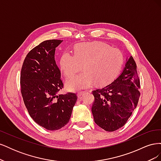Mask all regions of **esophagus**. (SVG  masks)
<instances>
[{"label":"esophagus","mask_w":161,"mask_h":161,"mask_svg":"<svg viewBox=\"0 0 161 161\" xmlns=\"http://www.w3.org/2000/svg\"><path fill=\"white\" fill-rule=\"evenodd\" d=\"M85 93V92L84 91H79V92H78V93H77V95H78V97H80L82 95H83Z\"/></svg>","instance_id":"34e87169"}]
</instances>
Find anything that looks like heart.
Wrapping results in <instances>:
<instances>
[{
    "mask_svg": "<svg viewBox=\"0 0 161 161\" xmlns=\"http://www.w3.org/2000/svg\"><path fill=\"white\" fill-rule=\"evenodd\" d=\"M123 63L119 49L99 42L81 43L75 47V54L66 50L60 58V69L67 77L83 68V72L66 82V88L72 91L89 88L95 82L99 85L109 83L119 74Z\"/></svg>",
    "mask_w": 161,
    "mask_h": 161,
    "instance_id": "heart-1",
    "label": "heart"
}]
</instances>
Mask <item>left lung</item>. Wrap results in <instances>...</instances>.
Wrapping results in <instances>:
<instances>
[{
    "label": "left lung",
    "instance_id": "left-lung-1",
    "mask_svg": "<svg viewBox=\"0 0 161 161\" xmlns=\"http://www.w3.org/2000/svg\"><path fill=\"white\" fill-rule=\"evenodd\" d=\"M140 88L136 62L130 56L121 75L114 82L92 91L95 100L91 111L96 124L108 131L124 126L138 105Z\"/></svg>",
    "mask_w": 161,
    "mask_h": 161
}]
</instances>
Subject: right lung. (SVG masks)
I'll list each match as a JSON object with an SVG mask.
<instances>
[{
    "label": "right lung",
    "instance_id": "obj_1",
    "mask_svg": "<svg viewBox=\"0 0 161 161\" xmlns=\"http://www.w3.org/2000/svg\"><path fill=\"white\" fill-rule=\"evenodd\" d=\"M63 40L40 43L29 52L21 67V92L31 118L48 130H57L69 122L77 95L57 93L64 88L55 61L56 47Z\"/></svg>",
    "mask_w": 161,
    "mask_h": 161
}]
</instances>
